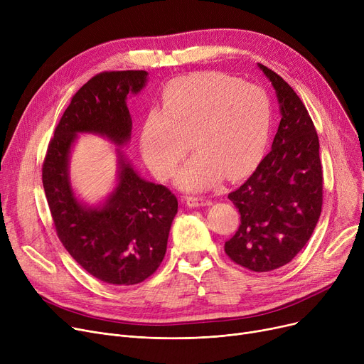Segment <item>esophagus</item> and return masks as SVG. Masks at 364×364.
Wrapping results in <instances>:
<instances>
[{
	"label": "esophagus",
	"mask_w": 364,
	"mask_h": 364,
	"mask_svg": "<svg viewBox=\"0 0 364 364\" xmlns=\"http://www.w3.org/2000/svg\"><path fill=\"white\" fill-rule=\"evenodd\" d=\"M186 203L190 208H198V206L209 205L211 203V200H209V198H206V196H186Z\"/></svg>",
	"instance_id": "1"
}]
</instances>
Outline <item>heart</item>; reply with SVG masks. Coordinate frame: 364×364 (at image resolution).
Here are the masks:
<instances>
[{
    "mask_svg": "<svg viewBox=\"0 0 364 364\" xmlns=\"http://www.w3.org/2000/svg\"><path fill=\"white\" fill-rule=\"evenodd\" d=\"M272 124V105L262 88L220 72H198L171 81L162 110L144 121L140 149L161 180L176 174L188 151L196 153L178 177L184 188L214 186L221 177L239 178L259 161Z\"/></svg>",
    "mask_w": 364,
    "mask_h": 364,
    "instance_id": "1",
    "label": "heart"
}]
</instances>
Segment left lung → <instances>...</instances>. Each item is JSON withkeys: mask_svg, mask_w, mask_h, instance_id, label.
Wrapping results in <instances>:
<instances>
[{"mask_svg": "<svg viewBox=\"0 0 364 364\" xmlns=\"http://www.w3.org/2000/svg\"><path fill=\"white\" fill-rule=\"evenodd\" d=\"M277 92L282 119L272 150L228 199L240 224L224 243L227 257L265 273L291 262L314 232L323 205L318 136L307 107L282 76L259 65Z\"/></svg>", "mask_w": 364, "mask_h": 364, "instance_id": "left-lung-1", "label": "left lung"}]
</instances>
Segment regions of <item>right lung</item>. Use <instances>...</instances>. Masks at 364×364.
Instances as JSON below:
<instances>
[{"instance_id": "add662e5", "label": "right lung", "mask_w": 364, "mask_h": 364, "mask_svg": "<svg viewBox=\"0 0 364 364\" xmlns=\"http://www.w3.org/2000/svg\"><path fill=\"white\" fill-rule=\"evenodd\" d=\"M146 76V70L94 75L62 114L43 162L44 192L57 237L85 272L110 284H137L158 270L178 200L165 186L140 178L121 155L117 190L105 206L87 209L73 198L68 155L76 132H100L117 144L129 139L125 99L144 87Z\"/></svg>"}]
</instances>
